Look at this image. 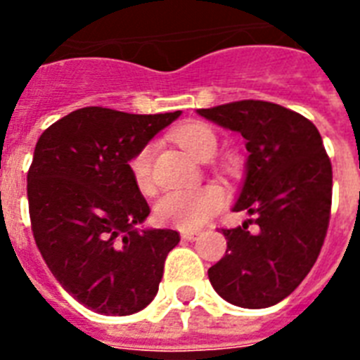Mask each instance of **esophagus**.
Wrapping results in <instances>:
<instances>
[{
    "label": "esophagus",
    "instance_id": "obj_1",
    "mask_svg": "<svg viewBox=\"0 0 360 360\" xmlns=\"http://www.w3.org/2000/svg\"><path fill=\"white\" fill-rule=\"evenodd\" d=\"M200 231H192V230H181V239L183 240H196Z\"/></svg>",
    "mask_w": 360,
    "mask_h": 360
}]
</instances>
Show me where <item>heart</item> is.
Listing matches in <instances>:
<instances>
[{"mask_svg": "<svg viewBox=\"0 0 360 360\" xmlns=\"http://www.w3.org/2000/svg\"><path fill=\"white\" fill-rule=\"evenodd\" d=\"M175 141L198 160H207L217 151V136L205 123L181 124L174 132ZM153 153L155 143L147 141L130 157L129 169L138 191L151 194L155 191L153 179ZM224 202V194L217 185L194 186L183 191H172L164 194L155 205V217L160 224L174 226L179 230H198L213 217Z\"/></svg>", "mask_w": 360, "mask_h": 360, "instance_id": "1", "label": "heart"}]
</instances>
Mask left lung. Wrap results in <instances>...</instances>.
<instances>
[{"mask_svg": "<svg viewBox=\"0 0 360 360\" xmlns=\"http://www.w3.org/2000/svg\"><path fill=\"white\" fill-rule=\"evenodd\" d=\"M246 140V175L233 211L252 219L222 230L228 248L209 269L224 301L267 308L290 295L323 246L333 200V166L312 121L265 101L198 110ZM254 224L257 230H248Z\"/></svg>", "mask_w": 360, "mask_h": 360, "instance_id": "1", "label": "left lung"}]
</instances>
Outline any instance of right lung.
<instances>
[{"label": "right lung", "mask_w": 360, "mask_h": 360, "mask_svg": "<svg viewBox=\"0 0 360 360\" xmlns=\"http://www.w3.org/2000/svg\"><path fill=\"white\" fill-rule=\"evenodd\" d=\"M181 112H70L41 134L27 172L31 230L48 269L76 301L104 316L155 299L179 233L138 230L149 214L129 160Z\"/></svg>", "instance_id": "1"}]
</instances>
